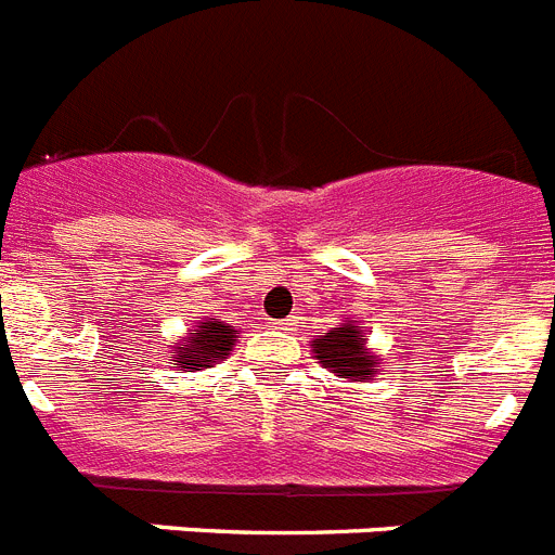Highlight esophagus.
I'll use <instances>...</instances> for the list:
<instances>
[{
    "mask_svg": "<svg viewBox=\"0 0 555 555\" xmlns=\"http://www.w3.org/2000/svg\"><path fill=\"white\" fill-rule=\"evenodd\" d=\"M292 322H294V320H283V322H274V325H281L283 331H288V327H292Z\"/></svg>",
    "mask_w": 555,
    "mask_h": 555,
    "instance_id": "1",
    "label": "esophagus"
}]
</instances>
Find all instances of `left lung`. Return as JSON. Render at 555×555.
Returning <instances> with one entry per match:
<instances>
[{"mask_svg": "<svg viewBox=\"0 0 555 555\" xmlns=\"http://www.w3.org/2000/svg\"><path fill=\"white\" fill-rule=\"evenodd\" d=\"M313 358L317 364L325 370L336 372L338 377H350V380H372L377 375V361L370 356L364 341V331L356 322L347 320L345 325L333 327L325 336L313 338Z\"/></svg>", "mask_w": 555, "mask_h": 555, "instance_id": "left-lung-1", "label": "left lung"}]
</instances>
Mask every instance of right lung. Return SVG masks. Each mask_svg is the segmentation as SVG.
Returning <instances> with one entry per match:
<instances>
[{
    "mask_svg": "<svg viewBox=\"0 0 555 555\" xmlns=\"http://www.w3.org/2000/svg\"><path fill=\"white\" fill-rule=\"evenodd\" d=\"M235 341V331L230 325H222V322H199L197 331L191 333L189 338H183L178 347H175V361H178L180 370L191 372L203 366L208 370L210 364L222 361L224 356H230Z\"/></svg>",
    "mask_w": 555,
    "mask_h": 555,
    "instance_id": "right-lung-1",
    "label": "right lung"
}]
</instances>
